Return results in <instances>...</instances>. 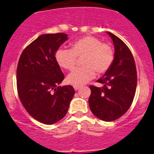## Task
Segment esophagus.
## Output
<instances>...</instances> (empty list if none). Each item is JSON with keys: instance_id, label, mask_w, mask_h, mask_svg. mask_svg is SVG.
Instances as JSON below:
<instances>
[{"instance_id": "34e87169", "label": "esophagus", "mask_w": 154, "mask_h": 154, "mask_svg": "<svg viewBox=\"0 0 154 154\" xmlns=\"http://www.w3.org/2000/svg\"><path fill=\"white\" fill-rule=\"evenodd\" d=\"M80 87H81V85H73V88H74L75 90H78V89H79Z\"/></svg>"}]
</instances>
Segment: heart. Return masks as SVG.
Listing matches in <instances>:
<instances>
[{"instance_id": "1", "label": "heart", "mask_w": 154, "mask_h": 154, "mask_svg": "<svg viewBox=\"0 0 154 154\" xmlns=\"http://www.w3.org/2000/svg\"><path fill=\"white\" fill-rule=\"evenodd\" d=\"M82 58V66L68 75L67 82L72 85H82L93 78L96 71L103 74L112 66L114 51L111 45L102 42L96 37L85 36L75 41L71 49L60 48L55 53V59L61 68L72 70L77 58Z\"/></svg>"}]
</instances>
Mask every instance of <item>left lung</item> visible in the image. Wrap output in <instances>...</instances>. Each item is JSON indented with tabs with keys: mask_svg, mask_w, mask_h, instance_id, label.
<instances>
[{
	"mask_svg": "<svg viewBox=\"0 0 154 154\" xmlns=\"http://www.w3.org/2000/svg\"><path fill=\"white\" fill-rule=\"evenodd\" d=\"M115 48L114 61L103 77L97 80L103 87L90 85L89 108L96 117L110 122L126 113L135 96L137 69L130 48L113 34L107 32Z\"/></svg>",
	"mask_w": 154,
	"mask_h": 154,
	"instance_id": "obj_1",
	"label": "left lung"
}]
</instances>
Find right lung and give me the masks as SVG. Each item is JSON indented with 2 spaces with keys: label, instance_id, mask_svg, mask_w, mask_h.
I'll return each instance as SVG.
<instances>
[{
  "label": "right lung",
  "instance_id": "right-lung-1",
  "mask_svg": "<svg viewBox=\"0 0 154 154\" xmlns=\"http://www.w3.org/2000/svg\"><path fill=\"white\" fill-rule=\"evenodd\" d=\"M68 35H42L21 53L17 68L19 99L30 115L44 124L64 118L74 96L72 85L58 86L65 76L55 59V53Z\"/></svg>",
  "mask_w": 154,
  "mask_h": 154
}]
</instances>
